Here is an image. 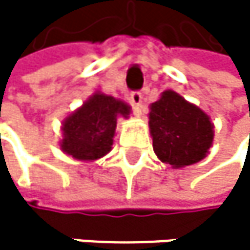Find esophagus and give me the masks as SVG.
<instances>
[{"mask_svg": "<svg viewBox=\"0 0 250 250\" xmlns=\"http://www.w3.org/2000/svg\"><path fill=\"white\" fill-rule=\"evenodd\" d=\"M130 102L135 109H139L142 106V94L139 91H132L130 93Z\"/></svg>", "mask_w": 250, "mask_h": 250, "instance_id": "1", "label": "esophagus"}]
</instances>
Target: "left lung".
I'll return each mask as SVG.
<instances>
[{
  "label": "left lung",
  "instance_id": "1",
  "mask_svg": "<svg viewBox=\"0 0 250 250\" xmlns=\"http://www.w3.org/2000/svg\"><path fill=\"white\" fill-rule=\"evenodd\" d=\"M150 109L153 148L162 162L181 168L207 156L213 142V124L206 112L171 90Z\"/></svg>",
  "mask_w": 250,
  "mask_h": 250
}]
</instances>
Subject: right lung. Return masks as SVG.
Instances as JSON below:
<instances>
[{
    "instance_id": "right-lung-1",
    "label": "right lung",
    "mask_w": 250,
    "mask_h": 250,
    "mask_svg": "<svg viewBox=\"0 0 250 250\" xmlns=\"http://www.w3.org/2000/svg\"><path fill=\"white\" fill-rule=\"evenodd\" d=\"M130 108L111 96L96 93L62 124L61 148L79 160H96L111 151L117 115L127 117Z\"/></svg>"
}]
</instances>
